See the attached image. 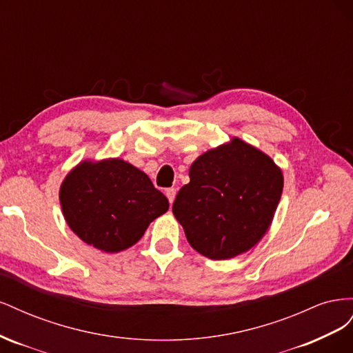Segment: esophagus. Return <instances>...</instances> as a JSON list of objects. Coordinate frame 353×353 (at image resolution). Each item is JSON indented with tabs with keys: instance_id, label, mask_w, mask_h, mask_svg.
I'll list each match as a JSON object with an SVG mask.
<instances>
[{
	"instance_id": "obj_1",
	"label": "esophagus",
	"mask_w": 353,
	"mask_h": 353,
	"mask_svg": "<svg viewBox=\"0 0 353 353\" xmlns=\"http://www.w3.org/2000/svg\"><path fill=\"white\" fill-rule=\"evenodd\" d=\"M165 194H166V197H168L170 205H172L174 200H175V196H176V188H174V187L166 188V190H165Z\"/></svg>"
}]
</instances>
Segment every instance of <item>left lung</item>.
<instances>
[{
	"label": "left lung",
	"mask_w": 353,
	"mask_h": 353,
	"mask_svg": "<svg viewBox=\"0 0 353 353\" xmlns=\"http://www.w3.org/2000/svg\"><path fill=\"white\" fill-rule=\"evenodd\" d=\"M281 193L283 174L272 159L234 138L196 159L172 212L191 248L222 261L265 236Z\"/></svg>",
	"instance_id": "obj_1"
}]
</instances>
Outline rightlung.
Wrapping results in <instances>:
<instances>
[{"label":"right lung","mask_w":353,"mask_h":353,"mask_svg":"<svg viewBox=\"0 0 353 353\" xmlns=\"http://www.w3.org/2000/svg\"><path fill=\"white\" fill-rule=\"evenodd\" d=\"M60 203L70 230L108 253L131 248L169 208L150 178L121 159L79 163L63 181Z\"/></svg>","instance_id":"1"}]
</instances>
